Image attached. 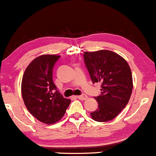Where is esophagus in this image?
<instances>
[{"mask_svg":"<svg viewBox=\"0 0 156 156\" xmlns=\"http://www.w3.org/2000/svg\"><path fill=\"white\" fill-rule=\"evenodd\" d=\"M77 98H78V99L80 100H82V101H85V100H87V98H88V97L86 95V94H82V95L77 96Z\"/></svg>","mask_w":156,"mask_h":156,"instance_id":"1","label":"esophagus"}]
</instances>
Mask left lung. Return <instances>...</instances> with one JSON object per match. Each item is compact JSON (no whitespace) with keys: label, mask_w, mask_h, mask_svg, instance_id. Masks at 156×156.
Listing matches in <instances>:
<instances>
[{"label":"left lung","mask_w":156,"mask_h":156,"mask_svg":"<svg viewBox=\"0 0 156 156\" xmlns=\"http://www.w3.org/2000/svg\"><path fill=\"white\" fill-rule=\"evenodd\" d=\"M83 58L93 83H101V94L94 97L98 108L91 113L97 122L114 119L126 106L133 89V78L128 62L117 53L101 50L84 52Z\"/></svg>","instance_id":"8db88e82"}]
</instances>
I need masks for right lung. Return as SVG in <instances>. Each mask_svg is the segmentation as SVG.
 <instances>
[{
	"label": "right lung",
	"mask_w": 156,
	"mask_h": 156,
	"mask_svg": "<svg viewBox=\"0 0 156 156\" xmlns=\"http://www.w3.org/2000/svg\"><path fill=\"white\" fill-rule=\"evenodd\" d=\"M60 55H42L27 67L21 91L27 109L36 119L45 124L59 121L71 101L64 98L53 81V69Z\"/></svg>",
	"instance_id": "right-lung-1"
}]
</instances>
